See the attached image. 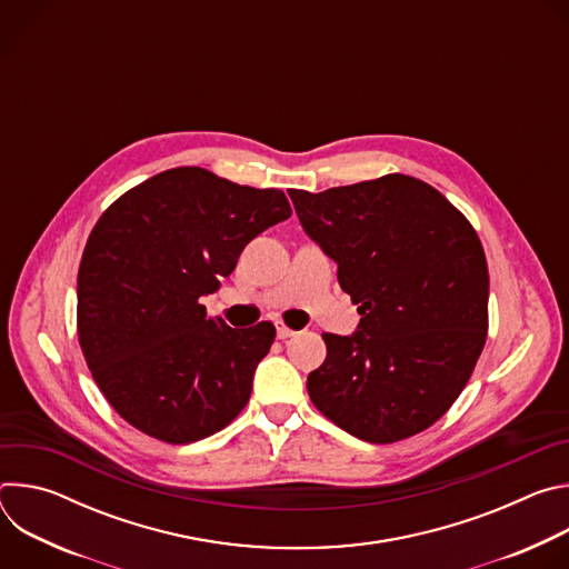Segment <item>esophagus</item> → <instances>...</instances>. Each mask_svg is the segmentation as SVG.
I'll return each mask as SVG.
<instances>
[{"label": "esophagus", "mask_w": 569, "mask_h": 569, "mask_svg": "<svg viewBox=\"0 0 569 569\" xmlns=\"http://www.w3.org/2000/svg\"><path fill=\"white\" fill-rule=\"evenodd\" d=\"M295 336V331L290 329V327H286L283 321H277V338L279 340H288V338H292Z\"/></svg>", "instance_id": "obj_1"}]
</instances>
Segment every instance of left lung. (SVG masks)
I'll return each mask as SVG.
<instances>
[{"instance_id": "8db88e82", "label": "left lung", "mask_w": 569, "mask_h": 569, "mask_svg": "<svg viewBox=\"0 0 569 569\" xmlns=\"http://www.w3.org/2000/svg\"><path fill=\"white\" fill-rule=\"evenodd\" d=\"M288 193L362 315L351 338L321 333L327 360L306 382L312 405L369 443L428 430L459 398L489 333L477 231L435 187L402 173Z\"/></svg>"}]
</instances>
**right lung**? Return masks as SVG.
Returning <instances> with one entry per match:
<instances>
[{
    "mask_svg": "<svg viewBox=\"0 0 569 569\" xmlns=\"http://www.w3.org/2000/svg\"><path fill=\"white\" fill-rule=\"evenodd\" d=\"M290 216L283 191L200 167L152 176L103 211L78 268L76 331L123 421L180 446L246 408L274 323L231 329L200 297L220 288L252 238Z\"/></svg>",
    "mask_w": 569,
    "mask_h": 569,
    "instance_id": "right-lung-1",
    "label": "right lung"
}]
</instances>
